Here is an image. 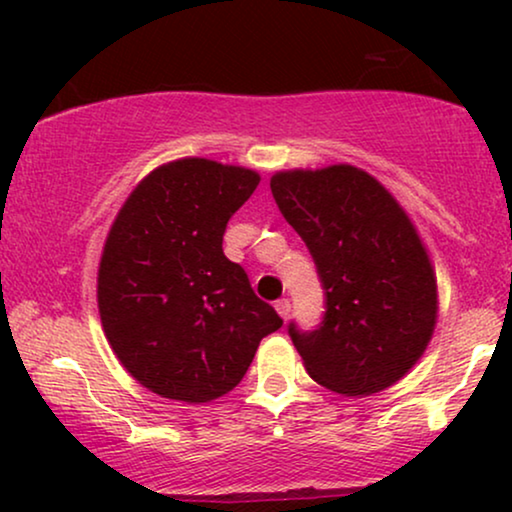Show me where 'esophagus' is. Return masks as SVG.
<instances>
[{
  "label": "esophagus",
  "mask_w": 512,
  "mask_h": 512,
  "mask_svg": "<svg viewBox=\"0 0 512 512\" xmlns=\"http://www.w3.org/2000/svg\"><path fill=\"white\" fill-rule=\"evenodd\" d=\"M275 310L279 312V317H282V319H289V314H291V300H289V298H279L277 303H275Z\"/></svg>",
  "instance_id": "esophagus-1"
}]
</instances>
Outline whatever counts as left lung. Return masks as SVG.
<instances>
[{
	"label": "left lung",
	"instance_id": "left-lung-1",
	"mask_svg": "<svg viewBox=\"0 0 512 512\" xmlns=\"http://www.w3.org/2000/svg\"><path fill=\"white\" fill-rule=\"evenodd\" d=\"M270 188L324 286L321 324H289L307 373L347 396L391 387L424 354L438 317L436 275L408 214L354 165L277 172Z\"/></svg>",
	"mask_w": 512,
	"mask_h": 512
}]
</instances>
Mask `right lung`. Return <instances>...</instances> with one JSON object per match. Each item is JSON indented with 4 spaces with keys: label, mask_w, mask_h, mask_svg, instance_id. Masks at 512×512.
I'll return each mask as SVG.
<instances>
[{
    "label": "right lung",
    "mask_w": 512,
    "mask_h": 512,
    "mask_svg": "<svg viewBox=\"0 0 512 512\" xmlns=\"http://www.w3.org/2000/svg\"><path fill=\"white\" fill-rule=\"evenodd\" d=\"M254 170L207 158L160 165L118 212L97 270L102 328L123 368L184 403L235 389L282 326L223 254V233L256 191Z\"/></svg>",
    "instance_id": "obj_1"
}]
</instances>
